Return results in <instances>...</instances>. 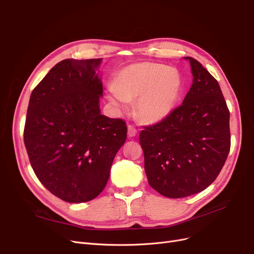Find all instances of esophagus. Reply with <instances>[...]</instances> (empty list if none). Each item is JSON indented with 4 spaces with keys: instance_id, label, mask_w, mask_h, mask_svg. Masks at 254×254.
Listing matches in <instances>:
<instances>
[{
    "instance_id": "esophagus-1",
    "label": "esophagus",
    "mask_w": 254,
    "mask_h": 254,
    "mask_svg": "<svg viewBox=\"0 0 254 254\" xmlns=\"http://www.w3.org/2000/svg\"><path fill=\"white\" fill-rule=\"evenodd\" d=\"M136 133H137V130L133 127V126H128V136L129 137H133V136H135L136 135Z\"/></svg>"
}]
</instances>
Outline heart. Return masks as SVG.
<instances>
[{
  "label": "heart",
  "mask_w": 254,
  "mask_h": 254,
  "mask_svg": "<svg viewBox=\"0 0 254 254\" xmlns=\"http://www.w3.org/2000/svg\"><path fill=\"white\" fill-rule=\"evenodd\" d=\"M183 80L173 67L157 63H138L121 70L114 87L108 89V99L119 108L137 99L135 114L142 122L159 123L176 108L182 92Z\"/></svg>",
  "instance_id": "b5f03b06"
}]
</instances>
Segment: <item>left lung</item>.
Here are the masks:
<instances>
[{"mask_svg": "<svg viewBox=\"0 0 254 254\" xmlns=\"http://www.w3.org/2000/svg\"><path fill=\"white\" fill-rule=\"evenodd\" d=\"M184 59L193 80L182 105L139 134L149 184L170 198L210 186L231 148L229 112L218 81L195 59Z\"/></svg>", "mask_w": 254, "mask_h": 254, "instance_id": "8db88e82", "label": "left lung"}]
</instances>
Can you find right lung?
Segmentation results:
<instances>
[{"instance_id": "right-lung-1", "label": "right lung", "mask_w": 254, "mask_h": 254, "mask_svg": "<svg viewBox=\"0 0 254 254\" xmlns=\"http://www.w3.org/2000/svg\"><path fill=\"white\" fill-rule=\"evenodd\" d=\"M102 59H66L30 97L23 140L34 173L54 195L86 202L104 189L126 123L101 115Z\"/></svg>"}]
</instances>
